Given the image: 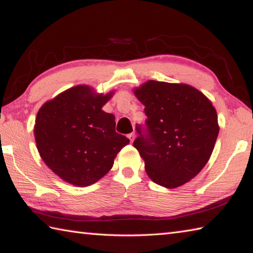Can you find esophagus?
<instances>
[{
  "mask_svg": "<svg viewBox=\"0 0 253 253\" xmlns=\"http://www.w3.org/2000/svg\"><path fill=\"white\" fill-rule=\"evenodd\" d=\"M128 138H129V140H130V143H132V142H134V139H135V134H134V132H131V134H129V135H128Z\"/></svg>",
  "mask_w": 253,
  "mask_h": 253,
  "instance_id": "34e87169",
  "label": "esophagus"
}]
</instances>
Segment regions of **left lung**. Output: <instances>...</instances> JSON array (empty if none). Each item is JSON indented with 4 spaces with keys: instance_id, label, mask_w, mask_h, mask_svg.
Listing matches in <instances>:
<instances>
[{
    "instance_id": "8db88e82",
    "label": "left lung",
    "mask_w": 253,
    "mask_h": 253,
    "mask_svg": "<svg viewBox=\"0 0 253 253\" xmlns=\"http://www.w3.org/2000/svg\"><path fill=\"white\" fill-rule=\"evenodd\" d=\"M132 92L147 116L148 134L137 137L134 147L148 177L166 188L190 182L207 165L219 135L211 100L190 84L156 80L132 88Z\"/></svg>"
}]
</instances>
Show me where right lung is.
Masks as SVG:
<instances>
[{
    "mask_svg": "<svg viewBox=\"0 0 253 253\" xmlns=\"http://www.w3.org/2000/svg\"><path fill=\"white\" fill-rule=\"evenodd\" d=\"M114 93L78 84L45 101L38 111L33 129L38 152L45 165L71 185L84 187L99 181L129 144L115 131L114 115L102 110Z\"/></svg>",
    "mask_w": 253,
    "mask_h": 253,
    "instance_id": "obj_1",
    "label": "right lung"
}]
</instances>
